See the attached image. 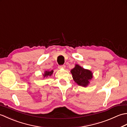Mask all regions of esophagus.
Wrapping results in <instances>:
<instances>
[{
  "label": "esophagus",
  "instance_id": "34e87169",
  "mask_svg": "<svg viewBox=\"0 0 127 127\" xmlns=\"http://www.w3.org/2000/svg\"><path fill=\"white\" fill-rule=\"evenodd\" d=\"M59 69H65V65H59L58 66Z\"/></svg>",
  "mask_w": 127,
  "mask_h": 127
}]
</instances>
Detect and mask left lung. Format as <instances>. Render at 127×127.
<instances>
[{
	"mask_svg": "<svg viewBox=\"0 0 127 127\" xmlns=\"http://www.w3.org/2000/svg\"><path fill=\"white\" fill-rule=\"evenodd\" d=\"M70 72L74 81L78 85L82 87H87L90 83V81L93 77L92 71L82 68L77 64L75 65V66L71 69Z\"/></svg>",
	"mask_w": 127,
	"mask_h": 127,
	"instance_id": "left-lung-1",
	"label": "left lung"
}]
</instances>
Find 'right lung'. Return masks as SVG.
Listing matches in <instances>:
<instances>
[{
	"mask_svg": "<svg viewBox=\"0 0 127 127\" xmlns=\"http://www.w3.org/2000/svg\"><path fill=\"white\" fill-rule=\"evenodd\" d=\"M53 72V70H51V71H45V72H44V74L43 75V76H44V77H47L48 76H51V75H52Z\"/></svg>",
	"mask_w": 127,
	"mask_h": 127,
	"instance_id": "add662e5",
	"label": "right lung"
}]
</instances>
